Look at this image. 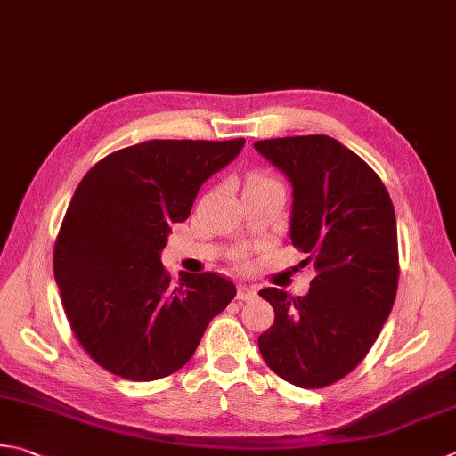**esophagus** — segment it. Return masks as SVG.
I'll return each mask as SVG.
<instances>
[{"label": "esophagus", "instance_id": "34e87169", "mask_svg": "<svg viewBox=\"0 0 456 456\" xmlns=\"http://www.w3.org/2000/svg\"><path fill=\"white\" fill-rule=\"evenodd\" d=\"M255 297H256V289H255V287H247V284H239V289H237V298H239V300L247 302V300H253Z\"/></svg>", "mask_w": 456, "mask_h": 456}]
</instances>
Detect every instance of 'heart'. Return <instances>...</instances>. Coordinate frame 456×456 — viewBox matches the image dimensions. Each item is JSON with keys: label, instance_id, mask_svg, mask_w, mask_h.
I'll return each mask as SVG.
<instances>
[{"label": "heart", "instance_id": "heart-1", "mask_svg": "<svg viewBox=\"0 0 456 456\" xmlns=\"http://www.w3.org/2000/svg\"><path fill=\"white\" fill-rule=\"evenodd\" d=\"M273 182H274V180H273V177H271L269 174L255 172V174L248 175V180H247V187H251V185H263V183H273Z\"/></svg>", "mask_w": 456, "mask_h": 456}]
</instances>
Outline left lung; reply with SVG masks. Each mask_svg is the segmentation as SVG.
I'll use <instances>...</instances> for the list:
<instances>
[{"label":"left lung","instance_id":"left-lung-1","mask_svg":"<svg viewBox=\"0 0 456 456\" xmlns=\"http://www.w3.org/2000/svg\"><path fill=\"white\" fill-rule=\"evenodd\" d=\"M255 148L292 182V245L318 271L306 297L258 292L274 308L258 350L292 386L328 387L358 368L394 308V203L379 175L324 134L258 140Z\"/></svg>","mask_w":456,"mask_h":456}]
</instances>
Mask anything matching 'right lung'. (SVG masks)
<instances>
[{
  "label": "right lung",
  "instance_id": "right-lung-1",
  "mask_svg": "<svg viewBox=\"0 0 456 456\" xmlns=\"http://www.w3.org/2000/svg\"><path fill=\"white\" fill-rule=\"evenodd\" d=\"M243 144L148 140L112 151L80 180L53 273L70 330L106 371L130 381L172 376L235 298V284L219 273H182L174 282L159 251L169 225L190 217L201 183Z\"/></svg>",
  "mask_w": 456,
  "mask_h": 456
}]
</instances>
